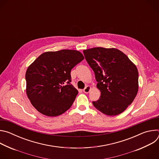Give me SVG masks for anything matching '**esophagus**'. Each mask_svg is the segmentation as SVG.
<instances>
[{"instance_id": "34e87169", "label": "esophagus", "mask_w": 159, "mask_h": 159, "mask_svg": "<svg viewBox=\"0 0 159 159\" xmlns=\"http://www.w3.org/2000/svg\"><path fill=\"white\" fill-rule=\"evenodd\" d=\"M90 89H91V87L89 86V85H87V86H86V87L84 88V93L87 94V93H89Z\"/></svg>"}]
</instances>
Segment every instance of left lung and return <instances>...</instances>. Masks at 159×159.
<instances>
[{"label":"left lung","instance_id":"left-lung-1","mask_svg":"<svg viewBox=\"0 0 159 159\" xmlns=\"http://www.w3.org/2000/svg\"><path fill=\"white\" fill-rule=\"evenodd\" d=\"M95 74L99 99L94 106L103 114L116 116L130 105L139 90V72L136 65L120 50L97 47L83 51Z\"/></svg>","mask_w":159,"mask_h":159}]
</instances>
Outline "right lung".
I'll return each mask as SVG.
<instances>
[{
	"label": "right lung",
	"mask_w": 159,
	"mask_h": 159,
	"mask_svg": "<svg viewBox=\"0 0 159 159\" xmlns=\"http://www.w3.org/2000/svg\"><path fill=\"white\" fill-rule=\"evenodd\" d=\"M84 59L83 55L77 50L47 52L28 66L26 94L38 111L53 117L72 106L78 90L70 84V72Z\"/></svg>",
	"instance_id": "right-lung-1"
}]
</instances>
